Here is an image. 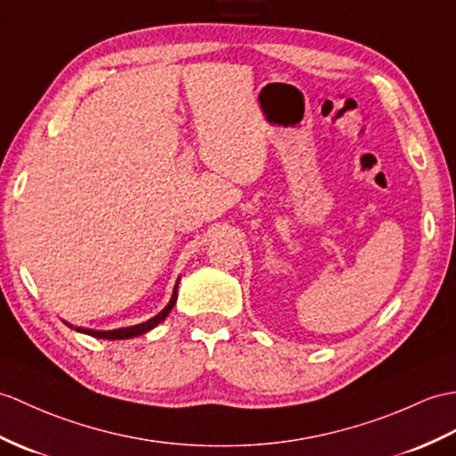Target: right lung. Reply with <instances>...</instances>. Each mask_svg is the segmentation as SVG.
Listing matches in <instances>:
<instances>
[{"label": "right lung", "instance_id": "obj_1", "mask_svg": "<svg viewBox=\"0 0 456 456\" xmlns=\"http://www.w3.org/2000/svg\"><path fill=\"white\" fill-rule=\"evenodd\" d=\"M176 289H178V283L175 285V291H173V297L171 301H168V305L165 306V309L159 313L157 316H153V319L145 321L142 324H135V326H128V328H116V330H89V328H76L77 332H83V334H89L93 338H102V340H126V338H134V336H142L145 332H150L151 328H155L159 322H163L167 319V314L173 311V306L176 303Z\"/></svg>", "mask_w": 456, "mask_h": 456}]
</instances>
